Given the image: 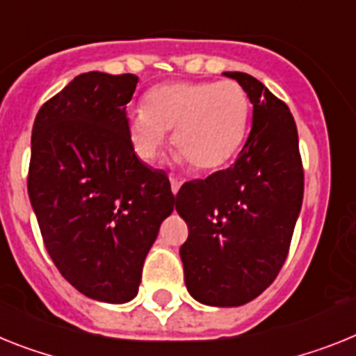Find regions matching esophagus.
Returning a JSON list of instances; mask_svg holds the SVG:
<instances>
[{
    "label": "esophagus",
    "instance_id": "1",
    "mask_svg": "<svg viewBox=\"0 0 356 356\" xmlns=\"http://www.w3.org/2000/svg\"><path fill=\"white\" fill-rule=\"evenodd\" d=\"M170 184H172V193L173 195H177L179 188H181V181L175 177H170Z\"/></svg>",
    "mask_w": 356,
    "mask_h": 356
}]
</instances>
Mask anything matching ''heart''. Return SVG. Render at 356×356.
Instances as JSON below:
<instances>
[{
  "mask_svg": "<svg viewBox=\"0 0 356 356\" xmlns=\"http://www.w3.org/2000/svg\"><path fill=\"white\" fill-rule=\"evenodd\" d=\"M250 119V97L235 81H170L146 92L143 108L128 115V137L146 163L159 155L172 133L177 161L197 172L222 168L241 150Z\"/></svg>",
  "mask_w": 356,
  "mask_h": 356,
  "instance_id": "b5f03b06",
  "label": "heart"
}]
</instances>
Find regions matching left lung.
I'll return each instance as SVG.
<instances>
[{"label":"left lung","mask_w":356,"mask_h":356,"mask_svg":"<svg viewBox=\"0 0 356 356\" xmlns=\"http://www.w3.org/2000/svg\"><path fill=\"white\" fill-rule=\"evenodd\" d=\"M253 104L252 132L226 170L190 181L177 193L186 220L184 282L206 306H243L264 291L288 257L304 195L297 124L259 79L224 72Z\"/></svg>","instance_id":"left-lung-1"}]
</instances>
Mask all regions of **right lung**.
Returning <instances> with one entry per match:
<instances>
[{
  "label": "right lung",
  "mask_w": 356,
  "mask_h": 356,
  "mask_svg": "<svg viewBox=\"0 0 356 356\" xmlns=\"http://www.w3.org/2000/svg\"><path fill=\"white\" fill-rule=\"evenodd\" d=\"M139 77L86 72L35 115L29 197L59 273L88 298L124 304L177 197L136 155L127 104Z\"/></svg>",
  "instance_id": "obj_1"
}]
</instances>
